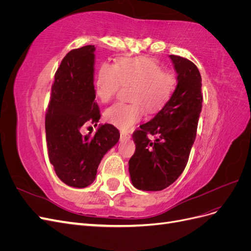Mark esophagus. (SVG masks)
Returning a JSON list of instances; mask_svg holds the SVG:
<instances>
[{
    "label": "esophagus",
    "instance_id": "esophagus-1",
    "mask_svg": "<svg viewBox=\"0 0 251 251\" xmlns=\"http://www.w3.org/2000/svg\"><path fill=\"white\" fill-rule=\"evenodd\" d=\"M120 136H121V138H123V139H128L131 137V136L126 132H120Z\"/></svg>",
    "mask_w": 251,
    "mask_h": 251
}]
</instances>
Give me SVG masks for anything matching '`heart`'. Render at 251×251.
<instances>
[{"instance_id": "obj_1", "label": "heart", "mask_w": 251, "mask_h": 251, "mask_svg": "<svg viewBox=\"0 0 251 251\" xmlns=\"http://www.w3.org/2000/svg\"><path fill=\"white\" fill-rule=\"evenodd\" d=\"M123 86H133V102H117L104 113L108 123L121 130H128L142 116V104L150 112L157 111L168 102L176 86V77L163 70L156 60L146 57H125L116 65L103 63L95 78V94L102 102H109Z\"/></svg>"}]
</instances>
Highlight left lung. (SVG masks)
Wrapping results in <instances>:
<instances>
[{"mask_svg":"<svg viewBox=\"0 0 251 251\" xmlns=\"http://www.w3.org/2000/svg\"><path fill=\"white\" fill-rule=\"evenodd\" d=\"M177 72V87L153 119L133 134L135 153L128 161L132 184L141 191L158 192L183 173L196 139L202 110V79L187 58L170 55ZM148 134L155 136L151 142Z\"/></svg>","mask_w":251,"mask_h":251,"instance_id":"8db88e82","label":"left lung"}]
</instances>
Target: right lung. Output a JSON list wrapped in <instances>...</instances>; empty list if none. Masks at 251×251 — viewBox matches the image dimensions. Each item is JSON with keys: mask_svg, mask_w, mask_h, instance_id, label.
<instances>
[{"mask_svg": "<svg viewBox=\"0 0 251 251\" xmlns=\"http://www.w3.org/2000/svg\"><path fill=\"white\" fill-rule=\"evenodd\" d=\"M93 45L67 53L54 75L45 120L50 163L65 184L83 188L96 178L102 157L118 142L113 125H100L94 136L81 128L97 126L100 112L95 101Z\"/></svg>", "mask_w": 251, "mask_h": 251, "instance_id": "obj_1", "label": "right lung"}]
</instances>
